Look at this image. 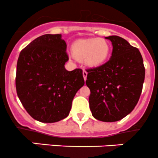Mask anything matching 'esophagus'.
<instances>
[{"instance_id": "34e87169", "label": "esophagus", "mask_w": 158, "mask_h": 158, "mask_svg": "<svg viewBox=\"0 0 158 158\" xmlns=\"http://www.w3.org/2000/svg\"><path fill=\"white\" fill-rule=\"evenodd\" d=\"M87 75H88V73H87L85 70H83V77H84V80L86 81L87 79Z\"/></svg>"}]
</instances>
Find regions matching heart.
<instances>
[{"label":"heart","instance_id":"b5f03b06","mask_svg":"<svg viewBox=\"0 0 158 158\" xmlns=\"http://www.w3.org/2000/svg\"><path fill=\"white\" fill-rule=\"evenodd\" d=\"M72 54L91 68H97L106 62L110 53V45L103 38H89L77 40L71 46Z\"/></svg>","mask_w":158,"mask_h":158}]
</instances>
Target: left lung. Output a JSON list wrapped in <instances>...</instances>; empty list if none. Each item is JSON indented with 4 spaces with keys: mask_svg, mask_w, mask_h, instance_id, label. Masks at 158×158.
Returning a JSON list of instances; mask_svg holds the SVG:
<instances>
[{
    "mask_svg": "<svg viewBox=\"0 0 158 158\" xmlns=\"http://www.w3.org/2000/svg\"><path fill=\"white\" fill-rule=\"evenodd\" d=\"M111 41L109 61L87 69L86 85L90 89L89 107L95 119L114 122L135 108L145 78L143 57L138 48L118 36L105 37Z\"/></svg>",
    "mask_w": 158,
    "mask_h": 158,
    "instance_id": "obj_1",
    "label": "left lung"
}]
</instances>
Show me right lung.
<instances>
[{"instance_id":"1","label":"right lung","mask_w":158,"mask_h":158,"mask_svg":"<svg viewBox=\"0 0 158 158\" xmlns=\"http://www.w3.org/2000/svg\"><path fill=\"white\" fill-rule=\"evenodd\" d=\"M66 41L61 34H45L20 52L15 86L19 99L34 119L54 123L64 119L72 101L84 86L81 69L68 71Z\"/></svg>"}]
</instances>
